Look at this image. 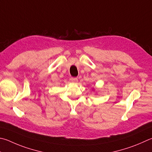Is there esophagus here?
<instances>
[{"label":"esophagus","instance_id":"34e87169","mask_svg":"<svg viewBox=\"0 0 152 152\" xmlns=\"http://www.w3.org/2000/svg\"><path fill=\"white\" fill-rule=\"evenodd\" d=\"M70 80L72 82H74V83H76L78 82V78H71Z\"/></svg>","mask_w":152,"mask_h":152}]
</instances>
